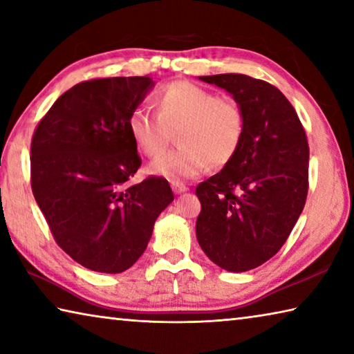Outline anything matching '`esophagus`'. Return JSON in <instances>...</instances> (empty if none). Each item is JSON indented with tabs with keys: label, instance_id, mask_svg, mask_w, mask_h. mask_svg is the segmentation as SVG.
Masks as SVG:
<instances>
[{
	"label": "esophagus",
	"instance_id": "1",
	"mask_svg": "<svg viewBox=\"0 0 354 354\" xmlns=\"http://www.w3.org/2000/svg\"><path fill=\"white\" fill-rule=\"evenodd\" d=\"M171 189H173V192H175V194H184V192H187L189 190V187L187 185H184V184H181V183H171Z\"/></svg>",
	"mask_w": 354,
	"mask_h": 354
}]
</instances>
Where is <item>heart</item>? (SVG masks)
<instances>
[{
    "instance_id": "obj_1",
    "label": "heart",
    "mask_w": 354,
    "mask_h": 354,
    "mask_svg": "<svg viewBox=\"0 0 354 354\" xmlns=\"http://www.w3.org/2000/svg\"><path fill=\"white\" fill-rule=\"evenodd\" d=\"M158 113L136 107L128 117L134 145L156 158L179 129V149L160 156L148 165L154 176L181 183L200 176L209 164L225 165L234 158L245 131L243 112L234 100L187 81H175L156 93Z\"/></svg>"
}]
</instances>
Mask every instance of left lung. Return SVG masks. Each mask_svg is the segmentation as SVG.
Segmentation results:
<instances>
[{
  "label": "left lung",
  "mask_w": 354,
  "mask_h": 354,
  "mask_svg": "<svg viewBox=\"0 0 354 354\" xmlns=\"http://www.w3.org/2000/svg\"><path fill=\"white\" fill-rule=\"evenodd\" d=\"M241 106V147L223 170L201 183L196 239L214 263L248 272L278 253L301 214L308 195L306 133L277 87L239 73L200 76Z\"/></svg>",
  "instance_id": "1"
}]
</instances>
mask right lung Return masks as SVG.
Wrapping results in <instances>:
<instances>
[{"label":"right lung","mask_w":354,"mask_h":354,"mask_svg":"<svg viewBox=\"0 0 354 354\" xmlns=\"http://www.w3.org/2000/svg\"><path fill=\"white\" fill-rule=\"evenodd\" d=\"M154 84L148 76L76 84L34 133V198L59 247L88 270L122 273L133 267L156 218L175 200L164 178L129 184L142 160L128 117Z\"/></svg>","instance_id":"obj_1"}]
</instances>
